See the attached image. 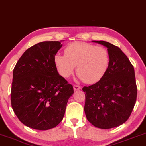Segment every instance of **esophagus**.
Instances as JSON below:
<instances>
[{
	"label": "esophagus",
	"mask_w": 146,
	"mask_h": 146,
	"mask_svg": "<svg viewBox=\"0 0 146 146\" xmlns=\"http://www.w3.org/2000/svg\"><path fill=\"white\" fill-rule=\"evenodd\" d=\"M73 88H74V90H80L81 88V87L79 86H78V85H74Z\"/></svg>",
	"instance_id": "esophagus-1"
}]
</instances>
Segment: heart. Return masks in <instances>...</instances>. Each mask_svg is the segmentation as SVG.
Segmentation results:
<instances>
[{
	"label": "heart",
	"mask_w": 146,
	"mask_h": 146,
	"mask_svg": "<svg viewBox=\"0 0 146 146\" xmlns=\"http://www.w3.org/2000/svg\"><path fill=\"white\" fill-rule=\"evenodd\" d=\"M54 60L62 76L68 78L76 66V73L86 83L100 80L106 72L110 56L105 48L84 42H74L64 48V55L57 54Z\"/></svg>",
	"instance_id": "1"
}]
</instances>
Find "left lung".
Masks as SVG:
<instances>
[{"mask_svg":"<svg viewBox=\"0 0 146 146\" xmlns=\"http://www.w3.org/2000/svg\"><path fill=\"white\" fill-rule=\"evenodd\" d=\"M107 48L109 66L94 84L84 86V111L95 127L110 129L125 123L136 102L137 86L133 65L116 46L105 41H93Z\"/></svg>","mask_w":146,"mask_h":146,"instance_id":"8db88e82","label":"left lung"}]
</instances>
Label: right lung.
I'll return each mask as SVG.
<instances>
[{
	"instance_id": "right-lung-1",
	"label": "right lung",
	"mask_w": 146,
	"mask_h": 146,
	"mask_svg": "<svg viewBox=\"0 0 146 146\" xmlns=\"http://www.w3.org/2000/svg\"><path fill=\"white\" fill-rule=\"evenodd\" d=\"M60 42L45 41L26 50L13 70L11 106L23 124L38 130L58 125L65 113L72 85L58 72L54 58Z\"/></svg>"
}]
</instances>
